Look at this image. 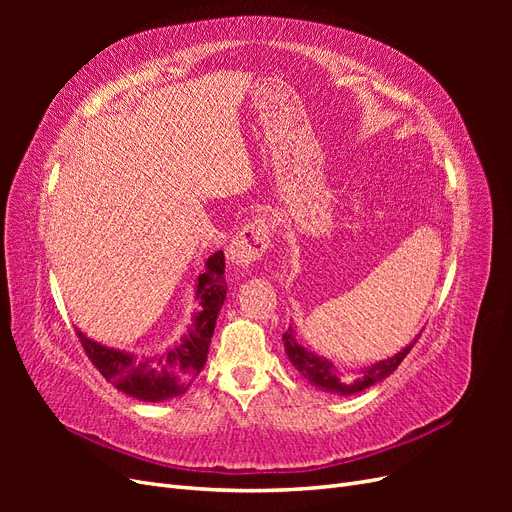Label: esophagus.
<instances>
[{"label": "esophagus", "mask_w": 512, "mask_h": 512, "mask_svg": "<svg viewBox=\"0 0 512 512\" xmlns=\"http://www.w3.org/2000/svg\"><path fill=\"white\" fill-rule=\"evenodd\" d=\"M269 245V226L265 218H252L241 230L232 237V243L228 247V260L232 267L239 271L250 269L260 256L267 252Z\"/></svg>", "instance_id": "34e87169"}]
</instances>
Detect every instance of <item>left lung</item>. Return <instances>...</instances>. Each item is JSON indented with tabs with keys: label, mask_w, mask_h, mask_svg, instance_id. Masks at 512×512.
<instances>
[{
	"label": "left lung",
	"mask_w": 512,
	"mask_h": 512,
	"mask_svg": "<svg viewBox=\"0 0 512 512\" xmlns=\"http://www.w3.org/2000/svg\"><path fill=\"white\" fill-rule=\"evenodd\" d=\"M418 335H416V339H418ZM282 339H284L288 361L301 371V376L309 384H314L316 389H320L324 393L342 395V397L361 393V391L369 389V386H374V384L389 378L399 367V363L406 359V354L412 350V346L416 344V339H412V344L401 348L395 356H389V359L376 361L371 365H363L359 369H350V367L346 369V367L335 365L329 359H324V356H318L312 350H307L305 346H301L297 342V337H294L292 327L284 333Z\"/></svg>",
	"instance_id": "1"
}]
</instances>
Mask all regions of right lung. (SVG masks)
<instances>
[{
  "mask_svg": "<svg viewBox=\"0 0 512 512\" xmlns=\"http://www.w3.org/2000/svg\"><path fill=\"white\" fill-rule=\"evenodd\" d=\"M224 269L222 250L207 258L205 271L198 275L194 290L198 312H194L192 327L179 342L153 354H136L102 346L76 329L89 361L117 391L138 401L158 404L183 395L207 361L215 320L226 301Z\"/></svg>",
  "mask_w": 512,
  "mask_h": 512,
  "instance_id": "1",
  "label": "right lung"
}]
</instances>
